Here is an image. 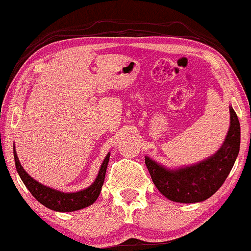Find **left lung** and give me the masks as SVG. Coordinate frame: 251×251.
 Here are the masks:
<instances>
[{
	"mask_svg": "<svg viewBox=\"0 0 251 251\" xmlns=\"http://www.w3.org/2000/svg\"><path fill=\"white\" fill-rule=\"evenodd\" d=\"M241 145V127L237 114L230 106V127L226 138L214 155L197 164L168 169L145 157L151 178L159 192L175 202H200L212 197L230 174Z\"/></svg>",
	"mask_w": 251,
	"mask_h": 251,
	"instance_id": "left-lung-1",
	"label": "left lung"
}]
</instances>
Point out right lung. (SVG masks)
<instances>
[{
  "label": "right lung",
  "instance_id": "add662e5",
  "mask_svg": "<svg viewBox=\"0 0 251 251\" xmlns=\"http://www.w3.org/2000/svg\"><path fill=\"white\" fill-rule=\"evenodd\" d=\"M109 156H111V153H107V156L104 157L100 170H99V174L96 176L93 184H90L88 188L83 189V191L75 193H64L44 186V184L35 181L34 178L27 174L26 170L24 169L23 166L20 164V162H19L15 147H14L15 167L16 170H18V174L20 175L21 180H23V182L25 183V186L27 187V189L31 192V194L41 203V205L50 208V210L58 212L78 211L84 207H88V206H90L92 203H94L96 201V199H98L99 195H100L101 188H102L104 175H106L107 164H108L109 161Z\"/></svg>",
  "mask_w": 251,
  "mask_h": 251
}]
</instances>
